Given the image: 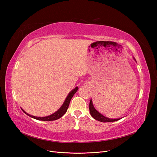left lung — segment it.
I'll return each mask as SVG.
<instances>
[{
	"mask_svg": "<svg viewBox=\"0 0 157 157\" xmlns=\"http://www.w3.org/2000/svg\"><path fill=\"white\" fill-rule=\"evenodd\" d=\"M89 109H90V115H91V116L94 118V119H96V120H97L98 121L103 122H112L117 121H118V120L120 119V118H117V119L109 118L107 117H105V116H103V115H101L100 113H99L96 110V109L94 108V107L93 105V103H92V99H90V101Z\"/></svg>",
	"mask_w": 157,
	"mask_h": 157,
	"instance_id": "1",
	"label": "left lung"
}]
</instances>
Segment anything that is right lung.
Masks as SVG:
<instances>
[{
    "label": "right lung",
    "instance_id": "add662e5",
    "mask_svg": "<svg viewBox=\"0 0 157 157\" xmlns=\"http://www.w3.org/2000/svg\"><path fill=\"white\" fill-rule=\"evenodd\" d=\"M78 87H76L75 89H73L72 91L71 92H69V94H68V96L66 98L65 100L63 103V104L62 105L58 111H57L56 113H53L52 115H49V116H47V117H35V116H33L31 115H29V114L27 113L23 109H22V111L24 112L26 115H27L28 116H29L33 118H35L36 120H39V121H55L58 119V118H61L62 116H63L64 114L67 112V109L69 107V103L71 101V98H73V96H74V94L77 92V91L78 90Z\"/></svg>",
    "mask_w": 157,
    "mask_h": 157
}]
</instances>
